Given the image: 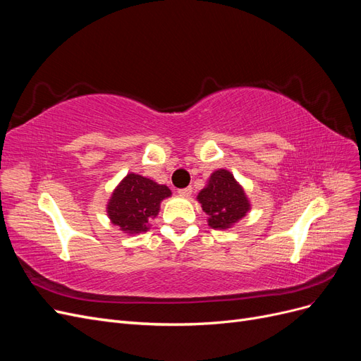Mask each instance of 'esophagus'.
<instances>
[{"instance_id": "34e87169", "label": "esophagus", "mask_w": 361, "mask_h": 361, "mask_svg": "<svg viewBox=\"0 0 361 361\" xmlns=\"http://www.w3.org/2000/svg\"><path fill=\"white\" fill-rule=\"evenodd\" d=\"M191 192H192V188H191V187L179 190V195H182V197H190Z\"/></svg>"}]
</instances>
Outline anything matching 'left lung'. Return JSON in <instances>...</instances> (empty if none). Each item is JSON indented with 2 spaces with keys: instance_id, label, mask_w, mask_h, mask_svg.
Here are the masks:
<instances>
[{
  "instance_id": "1",
  "label": "left lung",
  "mask_w": 361,
  "mask_h": 361,
  "mask_svg": "<svg viewBox=\"0 0 361 361\" xmlns=\"http://www.w3.org/2000/svg\"><path fill=\"white\" fill-rule=\"evenodd\" d=\"M202 211L207 215V226L215 231H227L241 221L251 209L244 187L226 169L215 170L197 194Z\"/></svg>"
}]
</instances>
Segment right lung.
<instances>
[{
    "mask_svg": "<svg viewBox=\"0 0 361 361\" xmlns=\"http://www.w3.org/2000/svg\"><path fill=\"white\" fill-rule=\"evenodd\" d=\"M167 197H171L167 185H161L141 174L128 173L108 199L106 215L123 233H143L149 231L150 221L161 209V202Z\"/></svg>",
    "mask_w": 361,
    "mask_h": 361,
    "instance_id": "add662e5",
    "label": "right lung"
}]
</instances>
